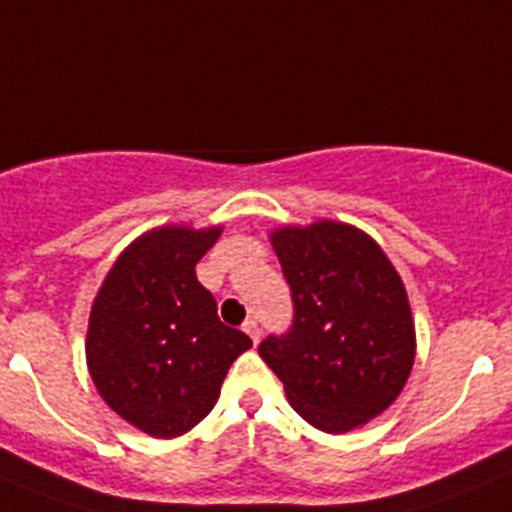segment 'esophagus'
I'll return each mask as SVG.
<instances>
[{
	"mask_svg": "<svg viewBox=\"0 0 512 512\" xmlns=\"http://www.w3.org/2000/svg\"><path fill=\"white\" fill-rule=\"evenodd\" d=\"M243 330H246L248 338H251L253 343L261 341V330H259V323H256V320H246V323H243Z\"/></svg>",
	"mask_w": 512,
	"mask_h": 512,
	"instance_id": "1",
	"label": "esophagus"
}]
</instances>
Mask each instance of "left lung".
Here are the masks:
<instances>
[{"instance_id": "left-lung-1", "label": "left lung", "mask_w": 512, "mask_h": 512, "mask_svg": "<svg viewBox=\"0 0 512 512\" xmlns=\"http://www.w3.org/2000/svg\"><path fill=\"white\" fill-rule=\"evenodd\" d=\"M295 323L261 341L289 405L325 433L382 415L413 372L415 323L400 274L372 235L338 220L269 233Z\"/></svg>"}]
</instances>
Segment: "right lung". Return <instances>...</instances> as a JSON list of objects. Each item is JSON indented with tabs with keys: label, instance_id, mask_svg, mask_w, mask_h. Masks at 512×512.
I'll use <instances>...</instances> for the list:
<instances>
[{
	"label": "right lung",
	"instance_id": "obj_1",
	"mask_svg": "<svg viewBox=\"0 0 512 512\" xmlns=\"http://www.w3.org/2000/svg\"><path fill=\"white\" fill-rule=\"evenodd\" d=\"M220 233V225H161L138 235L92 302L89 377L122 420L153 438L192 431L215 408L230 364L253 346L220 323L194 274Z\"/></svg>",
	"mask_w": 512,
	"mask_h": 512
}]
</instances>
